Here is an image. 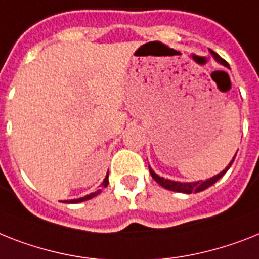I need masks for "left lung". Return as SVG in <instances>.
Returning a JSON list of instances; mask_svg holds the SVG:
<instances>
[{
  "instance_id": "obj_1",
  "label": "left lung",
  "mask_w": 259,
  "mask_h": 259,
  "mask_svg": "<svg viewBox=\"0 0 259 259\" xmlns=\"http://www.w3.org/2000/svg\"><path fill=\"white\" fill-rule=\"evenodd\" d=\"M210 53H211V56L215 58V61L217 62H220V64H222L224 66H226V68H229V64L226 62V61L224 60V58H221L220 56H218L215 52H213V50H210ZM235 155H237V153H235ZM235 155L233 157L232 162L229 163L228 166H226V169L222 170L220 174H217V176H214V177H211L210 180H206V181H197V182H177V181H170V180H166V178H162L159 177V176H157V174L153 171V170L150 169V174L151 177H153V180L157 182V184H159L162 188L167 189V190H171V191H178V193H185V194H191V193H198V191H202L205 190V189H207L209 186H211L213 184H215L218 180H220L222 176H224L226 171L229 170V167L232 166V163L234 162V158Z\"/></svg>"
}]
</instances>
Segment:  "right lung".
Wrapping results in <instances>:
<instances>
[{
	"instance_id": "1",
	"label": "right lung",
	"mask_w": 259,
	"mask_h": 259,
	"mask_svg": "<svg viewBox=\"0 0 259 259\" xmlns=\"http://www.w3.org/2000/svg\"><path fill=\"white\" fill-rule=\"evenodd\" d=\"M109 173L106 174V177H105V180H104V182H102V185H104V188H106V186H108V184H109ZM100 191L101 190H97V191H94V193H90L89 195H85V197H82V198H78V199H70V201H64V202H66V203H78V202H83V201H88V199H92L93 198V197H96V195H98L100 194Z\"/></svg>"
}]
</instances>
